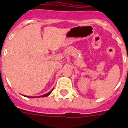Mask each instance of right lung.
<instances>
[{
	"label": "right lung",
	"instance_id": "obj_1",
	"mask_svg": "<svg viewBox=\"0 0 128 128\" xmlns=\"http://www.w3.org/2000/svg\"><path fill=\"white\" fill-rule=\"evenodd\" d=\"M54 89V88H53ZM53 89L51 90L49 92H48L47 94H44V95H42V96H37L38 98H43V97H46V96H49L51 94V92H52V91L53 90ZM25 96V97H28V98H34V97H32V96ZM36 97V98H37Z\"/></svg>",
	"mask_w": 128,
	"mask_h": 128
}]
</instances>
